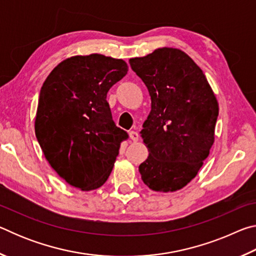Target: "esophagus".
Instances as JSON below:
<instances>
[{
    "label": "esophagus",
    "mask_w": 256,
    "mask_h": 256,
    "mask_svg": "<svg viewBox=\"0 0 256 256\" xmlns=\"http://www.w3.org/2000/svg\"><path fill=\"white\" fill-rule=\"evenodd\" d=\"M128 136H130V138H131L133 142H136L138 140V133L136 131H131L128 133Z\"/></svg>",
    "instance_id": "obj_1"
}]
</instances>
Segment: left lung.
I'll list each match as a JSON object with an SVG mask.
<instances>
[{
  "mask_svg": "<svg viewBox=\"0 0 256 256\" xmlns=\"http://www.w3.org/2000/svg\"><path fill=\"white\" fill-rule=\"evenodd\" d=\"M144 82L151 110L140 131L149 156L138 172L156 192L185 188L214 142L219 105L200 66L178 48L162 47L128 60Z\"/></svg>",
  "mask_w": 256,
  "mask_h": 256,
  "instance_id": "8db88e82",
  "label": "left lung"
}]
</instances>
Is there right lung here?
Wrapping results in <instances>:
<instances>
[{
	"mask_svg": "<svg viewBox=\"0 0 256 256\" xmlns=\"http://www.w3.org/2000/svg\"><path fill=\"white\" fill-rule=\"evenodd\" d=\"M128 71L120 58L76 55L58 64L42 84L34 118L37 140L60 178L81 190L105 183L120 142L128 138L106 100Z\"/></svg>",
	"mask_w": 256,
	"mask_h": 256,
	"instance_id": "add662e5",
	"label": "right lung"
}]
</instances>
